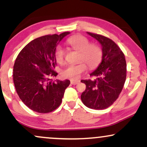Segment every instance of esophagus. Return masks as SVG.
Masks as SVG:
<instances>
[{"mask_svg":"<svg viewBox=\"0 0 147 147\" xmlns=\"http://www.w3.org/2000/svg\"><path fill=\"white\" fill-rule=\"evenodd\" d=\"M79 82H80L79 80H77V81H75V80H71V84H72V85H76V84H78Z\"/></svg>","mask_w":147,"mask_h":147,"instance_id":"obj_1","label":"esophagus"}]
</instances>
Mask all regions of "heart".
I'll return each instance as SVG.
<instances>
[{
	"mask_svg": "<svg viewBox=\"0 0 147 147\" xmlns=\"http://www.w3.org/2000/svg\"><path fill=\"white\" fill-rule=\"evenodd\" d=\"M67 43L73 49L80 51L79 60L84 61L90 68H94L99 65L102 58L101 47L96 44H90L88 39L82 35H75L67 40ZM65 51L61 45L57 46L55 57L58 63H63ZM86 65L84 62L78 64H69L62 69L61 75L63 78L78 80L82 73L85 71Z\"/></svg>",
	"mask_w": 147,
	"mask_h": 147,
	"instance_id": "heart-1",
	"label": "heart"
}]
</instances>
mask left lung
I'll return each mask as SVG.
<instances>
[{"label": "left lung", "mask_w": 147, "mask_h": 147, "mask_svg": "<svg viewBox=\"0 0 147 147\" xmlns=\"http://www.w3.org/2000/svg\"><path fill=\"white\" fill-rule=\"evenodd\" d=\"M102 46L101 63L90 76L93 80H81L86 84L81 100L88 108L95 110L106 109L119 96L126 77V63L123 52L109 38L87 32Z\"/></svg>", "instance_id": "1"}]
</instances>
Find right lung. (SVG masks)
<instances>
[{
	"label": "right lung",
	"mask_w": 147,
	"mask_h": 147,
	"mask_svg": "<svg viewBox=\"0 0 147 147\" xmlns=\"http://www.w3.org/2000/svg\"><path fill=\"white\" fill-rule=\"evenodd\" d=\"M69 32L38 37L27 44L18 55L13 67V82L22 102L33 111L48 113L61 103L65 80L53 81L57 76L55 51L57 45Z\"/></svg>",
	"instance_id": "1"
}]
</instances>
